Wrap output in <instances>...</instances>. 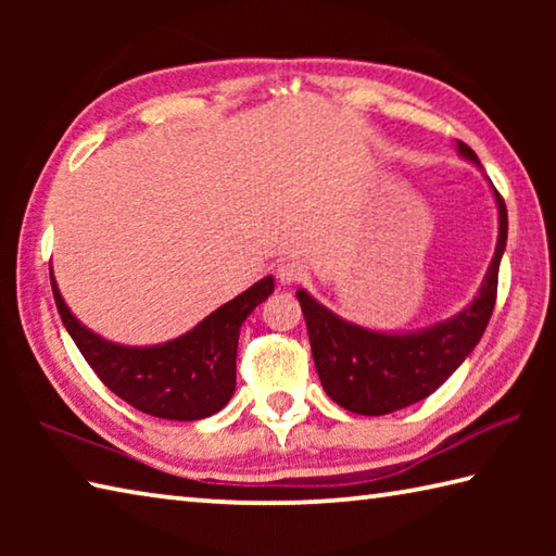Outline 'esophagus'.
I'll return each mask as SVG.
<instances>
[{
	"label": "esophagus",
	"mask_w": 556,
	"mask_h": 556,
	"mask_svg": "<svg viewBox=\"0 0 556 556\" xmlns=\"http://www.w3.org/2000/svg\"><path fill=\"white\" fill-rule=\"evenodd\" d=\"M306 269L301 262H294V260H287L281 262V265L277 267V281L281 287H289V285H296V281L304 279Z\"/></svg>",
	"instance_id": "1"
}]
</instances>
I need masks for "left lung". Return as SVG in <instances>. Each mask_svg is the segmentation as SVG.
<instances>
[{
	"label": "left lung",
	"instance_id": "1",
	"mask_svg": "<svg viewBox=\"0 0 556 556\" xmlns=\"http://www.w3.org/2000/svg\"><path fill=\"white\" fill-rule=\"evenodd\" d=\"M466 162L483 168L473 149L456 142ZM497 205L495 255L473 301L444 321L414 331H375L333 314L306 289L296 291L306 318L316 372L328 397L343 409L380 417L409 407L439 390L473 353L491 321L497 269L507 244V208L493 188Z\"/></svg>",
	"mask_w": 556,
	"mask_h": 556
}]
</instances>
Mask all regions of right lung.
<instances>
[{
  "label": "right lung",
  "instance_id": "right-lung-1",
  "mask_svg": "<svg viewBox=\"0 0 556 556\" xmlns=\"http://www.w3.org/2000/svg\"><path fill=\"white\" fill-rule=\"evenodd\" d=\"M51 287L65 331L117 397L159 419L195 421L220 412L230 402L240 326L275 291V277L255 281L191 331L156 345L108 341L75 318L53 271Z\"/></svg>",
  "mask_w": 556,
  "mask_h": 556
}]
</instances>
